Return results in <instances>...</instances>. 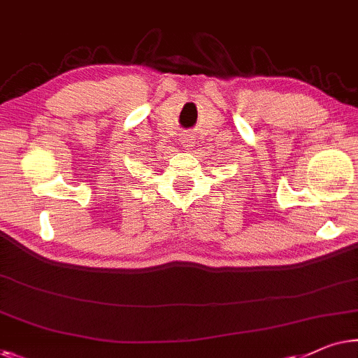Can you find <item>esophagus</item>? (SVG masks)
Segmentation results:
<instances>
[{"label": "esophagus", "mask_w": 358, "mask_h": 358, "mask_svg": "<svg viewBox=\"0 0 358 358\" xmlns=\"http://www.w3.org/2000/svg\"><path fill=\"white\" fill-rule=\"evenodd\" d=\"M179 142H180V145H182L185 150L195 147V136H194V132H185L184 136L179 138Z\"/></svg>", "instance_id": "34e87169"}]
</instances>
